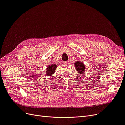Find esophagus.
I'll return each instance as SVG.
<instances>
[{"label": "esophagus", "instance_id": "34e87169", "mask_svg": "<svg viewBox=\"0 0 125 125\" xmlns=\"http://www.w3.org/2000/svg\"><path fill=\"white\" fill-rule=\"evenodd\" d=\"M64 63H65V64H68V63H69V61H66V62H64Z\"/></svg>", "mask_w": 125, "mask_h": 125}]
</instances>
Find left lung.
<instances>
[{"label": "left lung", "mask_w": 125, "mask_h": 125, "mask_svg": "<svg viewBox=\"0 0 125 125\" xmlns=\"http://www.w3.org/2000/svg\"><path fill=\"white\" fill-rule=\"evenodd\" d=\"M74 66L75 67V69H76V70L78 71V73H80V75H82V74H84L85 70L83 63L80 61L76 62L74 63Z\"/></svg>", "instance_id": "left-lung-1"}]
</instances>
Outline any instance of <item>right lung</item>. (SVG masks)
Masks as SVG:
<instances>
[{
    "label": "right lung",
    "instance_id": "obj_1",
    "mask_svg": "<svg viewBox=\"0 0 125 125\" xmlns=\"http://www.w3.org/2000/svg\"><path fill=\"white\" fill-rule=\"evenodd\" d=\"M56 67L57 66L55 65L54 64H52V65H51V66L47 67L46 70V75H47L48 76H51V75L53 74L55 72Z\"/></svg>",
    "mask_w": 125,
    "mask_h": 125
}]
</instances>
